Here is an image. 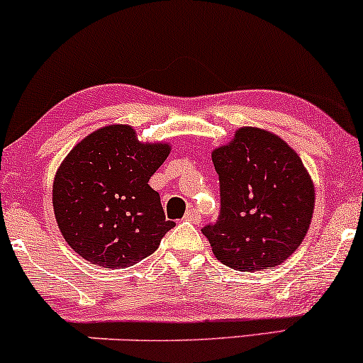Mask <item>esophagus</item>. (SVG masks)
<instances>
[{
	"mask_svg": "<svg viewBox=\"0 0 363 363\" xmlns=\"http://www.w3.org/2000/svg\"><path fill=\"white\" fill-rule=\"evenodd\" d=\"M184 220H186V222H193V223L199 222L198 210H196V208H191V210H187L186 215H184Z\"/></svg>",
	"mask_w": 363,
	"mask_h": 363,
	"instance_id": "34e87169",
	"label": "esophagus"
}]
</instances>
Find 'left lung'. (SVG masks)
Returning <instances> with one entry per match:
<instances>
[{
    "label": "left lung",
    "instance_id": "left-lung-1",
    "mask_svg": "<svg viewBox=\"0 0 363 363\" xmlns=\"http://www.w3.org/2000/svg\"><path fill=\"white\" fill-rule=\"evenodd\" d=\"M220 179V215L206 225L215 257L237 272H262L289 259L314 213V184L280 136L245 126L211 153Z\"/></svg>",
    "mask_w": 363,
    "mask_h": 363
}]
</instances>
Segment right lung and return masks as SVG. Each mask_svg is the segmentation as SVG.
<instances>
[{
  "label": "right lung",
  "mask_w": 363,
  "mask_h": 363,
  "mask_svg": "<svg viewBox=\"0 0 363 363\" xmlns=\"http://www.w3.org/2000/svg\"><path fill=\"white\" fill-rule=\"evenodd\" d=\"M169 153V143H141L128 124L104 126L74 145L52 184L54 216L74 252L119 269L157 251L176 223L148 181Z\"/></svg>",
  "instance_id": "obj_1"
}]
</instances>
